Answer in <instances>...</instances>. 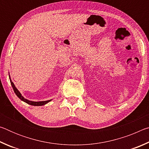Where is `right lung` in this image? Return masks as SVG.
<instances>
[{"instance_id":"obj_1","label":"right lung","mask_w":149,"mask_h":149,"mask_svg":"<svg viewBox=\"0 0 149 149\" xmlns=\"http://www.w3.org/2000/svg\"><path fill=\"white\" fill-rule=\"evenodd\" d=\"M9 78H10V81L12 87V88H13L14 93H16V95H17V97H18L20 100H22V101H24L25 102L27 103V104H28L32 105V106H42V105H45V104H47L48 102H49L50 101H51V100H52V99H51V100H45V101L35 102V101H31V100H27L26 99H25V98L23 97V96L22 95V94H21V93H20V92L19 91L17 90V89L16 87V86H15L14 84V83L12 81L10 75H9Z\"/></svg>"}]
</instances>
